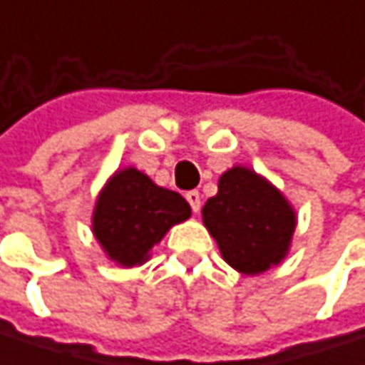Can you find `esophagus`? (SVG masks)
Listing matches in <instances>:
<instances>
[{"instance_id": "34e87169", "label": "esophagus", "mask_w": 365, "mask_h": 365, "mask_svg": "<svg viewBox=\"0 0 365 365\" xmlns=\"http://www.w3.org/2000/svg\"><path fill=\"white\" fill-rule=\"evenodd\" d=\"M187 202L191 205V210L197 214L200 212V207H202V197H200V191H189L187 193Z\"/></svg>"}]
</instances>
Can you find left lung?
Here are the masks:
<instances>
[{
    "instance_id": "1",
    "label": "left lung",
    "mask_w": 365,
    "mask_h": 365,
    "mask_svg": "<svg viewBox=\"0 0 365 365\" xmlns=\"http://www.w3.org/2000/svg\"><path fill=\"white\" fill-rule=\"evenodd\" d=\"M202 216L222 258L244 275H258L279 264L297 229L290 202L244 165L220 176L218 193L205 202Z\"/></svg>"
}]
</instances>
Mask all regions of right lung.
Here are the masks:
<instances>
[{
  "mask_svg": "<svg viewBox=\"0 0 365 365\" xmlns=\"http://www.w3.org/2000/svg\"><path fill=\"white\" fill-rule=\"evenodd\" d=\"M191 205L170 189L158 187L136 168L117 170L101 191L92 231L107 256L121 267H136L170 227L187 220Z\"/></svg>",
  "mask_w": 365,
  "mask_h": 365,
  "instance_id": "1",
  "label": "right lung"
}]
</instances>
